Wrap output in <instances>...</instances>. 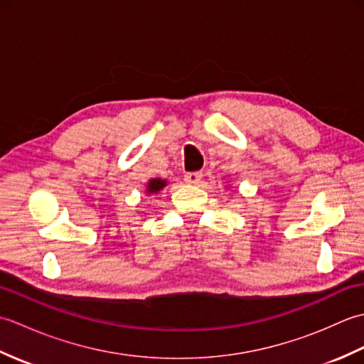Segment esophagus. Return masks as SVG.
I'll list each match as a JSON object with an SVG mask.
<instances>
[{"instance_id": "1", "label": "esophagus", "mask_w": 364, "mask_h": 364, "mask_svg": "<svg viewBox=\"0 0 364 364\" xmlns=\"http://www.w3.org/2000/svg\"><path fill=\"white\" fill-rule=\"evenodd\" d=\"M202 178H203L202 172H188L186 175H184V181L189 184H198L200 181H202Z\"/></svg>"}]
</instances>
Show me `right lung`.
<instances>
[{"mask_svg":"<svg viewBox=\"0 0 364 364\" xmlns=\"http://www.w3.org/2000/svg\"><path fill=\"white\" fill-rule=\"evenodd\" d=\"M166 184H167V181L159 180V178H156V180H151L149 183V191H146V192H158V191H161L162 188H164Z\"/></svg>","mask_w":364,"mask_h":364,"instance_id":"add662e5","label":"right lung"}]
</instances>
